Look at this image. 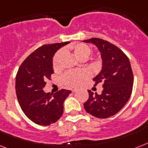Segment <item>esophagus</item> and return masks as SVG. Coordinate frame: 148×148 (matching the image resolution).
<instances>
[{
  "mask_svg": "<svg viewBox=\"0 0 148 148\" xmlns=\"http://www.w3.org/2000/svg\"><path fill=\"white\" fill-rule=\"evenodd\" d=\"M76 91H77L76 89H74V90H72V93H75Z\"/></svg>",
  "mask_w": 148,
  "mask_h": 148,
  "instance_id": "esophagus-1",
  "label": "esophagus"
}]
</instances>
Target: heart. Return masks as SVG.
I'll return each instance as SVG.
<instances>
[{
	"instance_id": "1",
	"label": "heart",
	"mask_w": 148,
	"mask_h": 148,
	"mask_svg": "<svg viewBox=\"0 0 148 148\" xmlns=\"http://www.w3.org/2000/svg\"><path fill=\"white\" fill-rule=\"evenodd\" d=\"M71 51L75 57L80 61H85L90 55V48L86 44L78 43L76 45L71 46ZM65 50L60 51L56 53L53 58L52 65L55 70L59 69L62 58H63L64 51ZM88 76L87 72L84 70L79 71H70L67 72L64 74L62 78V82L64 86L68 87H74L80 84L83 80H85Z\"/></svg>"
}]
</instances>
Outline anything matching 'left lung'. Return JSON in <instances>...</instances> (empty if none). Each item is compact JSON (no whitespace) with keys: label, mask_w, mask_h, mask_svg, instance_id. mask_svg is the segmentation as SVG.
Wrapping results in <instances>:
<instances>
[{"label":"left lung","mask_w":148,"mask_h":148,"mask_svg":"<svg viewBox=\"0 0 148 148\" xmlns=\"http://www.w3.org/2000/svg\"><path fill=\"white\" fill-rule=\"evenodd\" d=\"M93 43L101 55L102 69L93 78L95 86L103 84L100 95L88 90L89 99L84 104L89 114L99 119L114 116L124 107L132 91L134 77L128 58L113 44L98 38L84 40Z\"/></svg>","instance_id":"left-lung-1"}]
</instances>
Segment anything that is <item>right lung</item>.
<instances>
[{"label": "right lung", "instance_id": "obj_1", "mask_svg": "<svg viewBox=\"0 0 148 148\" xmlns=\"http://www.w3.org/2000/svg\"><path fill=\"white\" fill-rule=\"evenodd\" d=\"M69 42L44 45L36 49L20 65L16 77V93L24 114L36 124L49 125L63 114L64 102L71 91L43 90L54 73L52 61L56 51Z\"/></svg>", "mask_w": 148, "mask_h": 148}]
</instances>
